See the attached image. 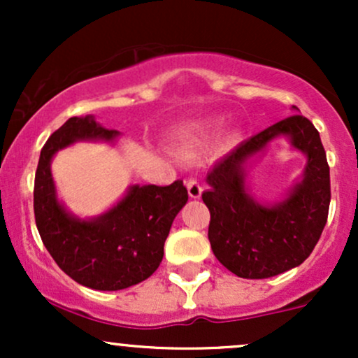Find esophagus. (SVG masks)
Instances as JSON below:
<instances>
[{
  "instance_id": "obj_1",
  "label": "esophagus",
  "mask_w": 358,
  "mask_h": 358,
  "mask_svg": "<svg viewBox=\"0 0 358 358\" xmlns=\"http://www.w3.org/2000/svg\"><path fill=\"white\" fill-rule=\"evenodd\" d=\"M187 190H188V195H190L192 199H200V195H202V185L196 182V178H188L187 180Z\"/></svg>"
}]
</instances>
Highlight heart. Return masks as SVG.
I'll list each match as a JSON object with an SVG mask.
<instances>
[{
  "label": "heart",
  "instance_id": "1",
  "mask_svg": "<svg viewBox=\"0 0 358 358\" xmlns=\"http://www.w3.org/2000/svg\"><path fill=\"white\" fill-rule=\"evenodd\" d=\"M196 146H199V139L195 136H185L182 138V141L178 143L175 148V153L182 158H190V156L195 155Z\"/></svg>",
  "mask_w": 358,
  "mask_h": 358
}]
</instances>
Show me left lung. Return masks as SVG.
<instances>
[{
    "label": "left lung",
    "mask_w": 358,
    "mask_h": 358,
    "mask_svg": "<svg viewBox=\"0 0 358 358\" xmlns=\"http://www.w3.org/2000/svg\"><path fill=\"white\" fill-rule=\"evenodd\" d=\"M278 136L289 137L308 162L303 180L288 199L266 208L245 190L243 165ZM207 183L210 188L202 199L210 210L208 241L215 257L236 276H278L301 264L320 241L331 199L330 166L320 133L301 114L282 119L241 143L213 165Z\"/></svg>",
    "instance_id": "left-lung-1"
}]
</instances>
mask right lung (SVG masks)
<instances>
[{
    "label": "right lung",
    "instance_id": "obj_1",
    "mask_svg": "<svg viewBox=\"0 0 358 358\" xmlns=\"http://www.w3.org/2000/svg\"><path fill=\"white\" fill-rule=\"evenodd\" d=\"M92 116L71 117L47 139L35 173V222L53 261L82 286L117 291L145 281L158 269L176 213L187 203L182 180L168 187L133 185L109 212L90 220L73 217L57 200L50 162L62 148L80 139L113 141Z\"/></svg>",
    "mask_w": 358,
    "mask_h": 358
}]
</instances>
